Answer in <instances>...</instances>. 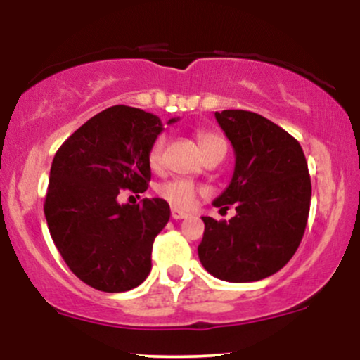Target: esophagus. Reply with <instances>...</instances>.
Masks as SVG:
<instances>
[{"label": "esophagus", "instance_id": "34e87169", "mask_svg": "<svg viewBox=\"0 0 360 360\" xmlns=\"http://www.w3.org/2000/svg\"><path fill=\"white\" fill-rule=\"evenodd\" d=\"M171 217L174 218V220H183V218L188 217V213L183 212V210H177V208H172L171 210Z\"/></svg>", "mask_w": 360, "mask_h": 360}]
</instances>
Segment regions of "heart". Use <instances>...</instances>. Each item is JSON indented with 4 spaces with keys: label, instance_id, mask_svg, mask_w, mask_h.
Instances as JSON below:
<instances>
[{
    "label": "heart",
    "instance_id": "obj_1",
    "mask_svg": "<svg viewBox=\"0 0 360 360\" xmlns=\"http://www.w3.org/2000/svg\"><path fill=\"white\" fill-rule=\"evenodd\" d=\"M198 142H200L203 154L213 150V148L226 147L221 135L208 130L198 131ZM164 143H166V140H164L162 135H159V137L150 143V147H148L147 160L148 166L152 169H159L160 164H162ZM198 193H200V188L188 179H171L157 186V194H159L162 200H166L167 203L177 206V208H189V206H193Z\"/></svg>",
    "mask_w": 360,
    "mask_h": 360
}]
</instances>
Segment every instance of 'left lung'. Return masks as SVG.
<instances>
[{
    "label": "left lung",
    "mask_w": 360,
    "mask_h": 360,
    "mask_svg": "<svg viewBox=\"0 0 360 360\" xmlns=\"http://www.w3.org/2000/svg\"><path fill=\"white\" fill-rule=\"evenodd\" d=\"M232 142L235 171L213 205L235 214L229 221L203 217L198 255L210 274L252 283L283 269L307 229L311 181L300 142L254 111L214 113Z\"/></svg>",
    "instance_id": "obj_1"
}]
</instances>
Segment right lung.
Listing matches in <instances>:
<instances>
[{"instance_id":"add662e5","label":"right lung","mask_w":360,"mask_h":360,"mask_svg":"<svg viewBox=\"0 0 360 360\" xmlns=\"http://www.w3.org/2000/svg\"><path fill=\"white\" fill-rule=\"evenodd\" d=\"M162 127L157 115L117 105L89 118L56 152L45 220L64 262L91 288L128 291L152 269V245L171 217L167 201L120 205L118 196L148 188L147 152Z\"/></svg>"}]
</instances>
